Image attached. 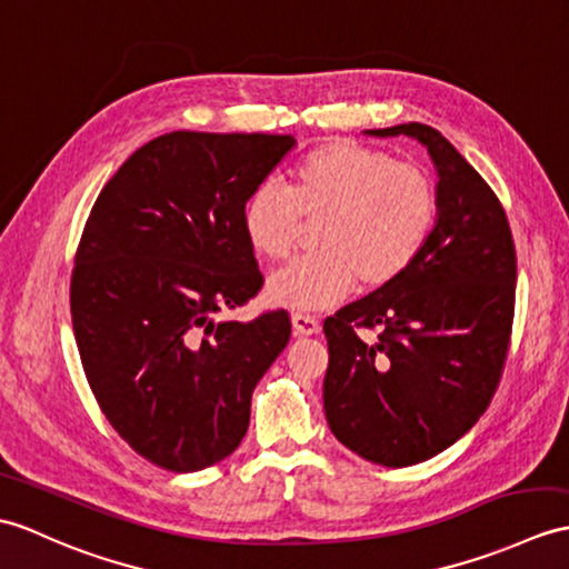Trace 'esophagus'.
<instances>
[{"label":"esophagus","mask_w":569,"mask_h":569,"mask_svg":"<svg viewBox=\"0 0 569 569\" xmlns=\"http://www.w3.org/2000/svg\"><path fill=\"white\" fill-rule=\"evenodd\" d=\"M293 329H296V335L312 337V335L320 332V322H317V317H312V315L296 312L293 315Z\"/></svg>","instance_id":"obj_1"}]
</instances>
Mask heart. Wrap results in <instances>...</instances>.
Instances as JSON below:
<instances>
[{
    "label": "heart",
    "mask_w": 569,
    "mask_h": 569,
    "mask_svg": "<svg viewBox=\"0 0 569 569\" xmlns=\"http://www.w3.org/2000/svg\"><path fill=\"white\" fill-rule=\"evenodd\" d=\"M436 187L427 169L353 140L317 144L290 169V189L267 181L249 193L242 228L269 259L298 242L300 216L325 213L312 252L276 271L267 293L290 310H322L353 288L398 279L425 249L436 222Z\"/></svg>",
    "instance_id": "obj_1"
}]
</instances>
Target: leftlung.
I'll list each match as a JSON object with an SVG mask.
<instances>
[{"label": "left lung", "instance_id": "obj_1", "mask_svg": "<svg viewBox=\"0 0 569 569\" xmlns=\"http://www.w3.org/2000/svg\"><path fill=\"white\" fill-rule=\"evenodd\" d=\"M427 148L436 222L419 257L390 283L325 320L327 425L353 453L386 468L446 451L490 405L505 368L517 252L495 191L439 130H363ZM356 326L381 329L376 342Z\"/></svg>", "mask_w": 569, "mask_h": 569}]
</instances>
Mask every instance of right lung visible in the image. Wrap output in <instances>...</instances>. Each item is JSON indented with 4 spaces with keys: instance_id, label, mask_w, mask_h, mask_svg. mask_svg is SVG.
Returning a JSON list of instances; mask_svg holds the SVG:
<instances>
[{
    "instance_id": "1",
    "label": "right lung",
    "mask_w": 569,
    "mask_h": 569,
    "mask_svg": "<svg viewBox=\"0 0 569 569\" xmlns=\"http://www.w3.org/2000/svg\"><path fill=\"white\" fill-rule=\"evenodd\" d=\"M293 148V136L174 130L130 154L91 208L70 283L74 339L106 419L154 466L228 458L288 345L286 310L213 315L263 283L242 208Z\"/></svg>"
}]
</instances>
